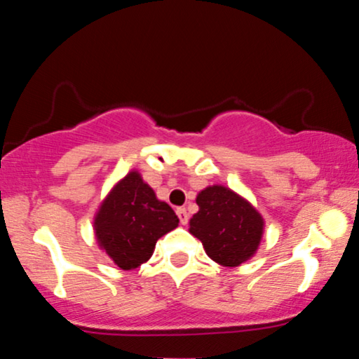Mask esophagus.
I'll return each mask as SVG.
<instances>
[{
	"mask_svg": "<svg viewBox=\"0 0 359 359\" xmlns=\"http://www.w3.org/2000/svg\"><path fill=\"white\" fill-rule=\"evenodd\" d=\"M177 216H179V221H180V224H187L189 222V214H187V211H185V208H177Z\"/></svg>",
	"mask_w": 359,
	"mask_h": 359,
	"instance_id": "1",
	"label": "esophagus"
}]
</instances>
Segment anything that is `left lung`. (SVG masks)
<instances>
[{"instance_id": "left-lung-1", "label": "left lung", "mask_w": 359, "mask_h": 359, "mask_svg": "<svg viewBox=\"0 0 359 359\" xmlns=\"http://www.w3.org/2000/svg\"><path fill=\"white\" fill-rule=\"evenodd\" d=\"M199 211L192 216L191 231L203 243L208 257L222 266H238L258 250L263 217L236 192L212 185L199 192Z\"/></svg>"}]
</instances>
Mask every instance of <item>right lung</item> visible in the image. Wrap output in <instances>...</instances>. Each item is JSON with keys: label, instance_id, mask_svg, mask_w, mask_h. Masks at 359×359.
Wrapping results in <instances>:
<instances>
[{"label": "right lung", "instance_id": "obj_1", "mask_svg": "<svg viewBox=\"0 0 359 359\" xmlns=\"http://www.w3.org/2000/svg\"><path fill=\"white\" fill-rule=\"evenodd\" d=\"M179 226L167 203L156 199L154 189L138 172H130L114 185L94 219L100 246L123 270L138 269L151 257L155 243Z\"/></svg>", "mask_w": 359, "mask_h": 359}]
</instances>
